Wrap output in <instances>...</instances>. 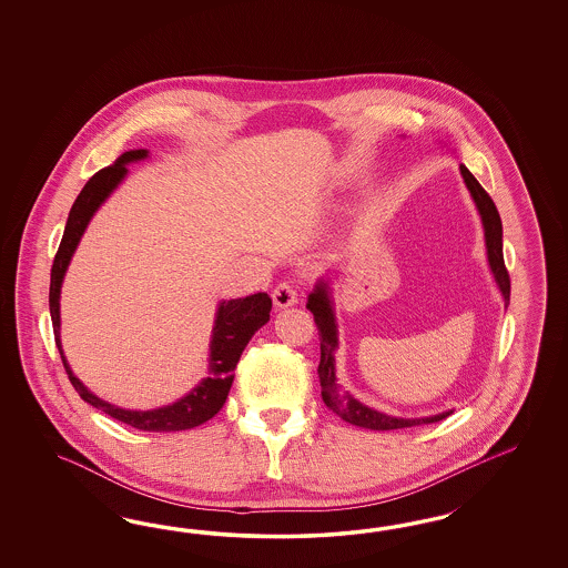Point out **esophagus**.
Listing matches in <instances>:
<instances>
[{
  "mask_svg": "<svg viewBox=\"0 0 568 568\" xmlns=\"http://www.w3.org/2000/svg\"><path fill=\"white\" fill-rule=\"evenodd\" d=\"M273 302L276 308H290L293 304H297V290L292 283H278L273 292Z\"/></svg>",
  "mask_w": 568,
  "mask_h": 568,
  "instance_id": "34e87169",
  "label": "esophagus"
}]
</instances>
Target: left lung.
Here are the masks:
<instances>
[{"label":"left lung","instance_id":"8db88e82","mask_svg":"<svg viewBox=\"0 0 568 568\" xmlns=\"http://www.w3.org/2000/svg\"><path fill=\"white\" fill-rule=\"evenodd\" d=\"M460 172L465 179L466 187L470 191L477 210L481 214L483 229H485V245H487V260L489 268L494 273V278L498 283L499 292L504 295L506 306L510 304V276L504 264V252H501V221L499 212L489 193L483 190L479 181L473 176V172L460 164ZM306 308L314 314V323L318 327L321 335V364H318V377H321V387H323V399L328 408L335 414H339L345 423L356 425L362 429L371 430H394L406 429V427H416V425H429L444 420L447 413L435 414V416H425V418H399V416H389V414L378 413L368 406H364L349 392L342 389V385L335 378V347H337V323L333 314V302H331V292L325 278H321L314 287V292L308 295Z\"/></svg>","mask_w":568,"mask_h":568}]
</instances>
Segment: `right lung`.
Masks as SVG:
<instances>
[{
  "mask_svg": "<svg viewBox=\"0 0 568 568\" xmlns=\"http://www.w3.org/2000/svg\"><path fill=\"white\" fill-rule=\"evenodd\" d=\"M148 158V150H131L112 164L105 166L102 171L95 172L85 183L79 197L70 207L69 221L64 235L60 241V247L55 252L52 266V283H50V314H52L53 337L55 345L60 349V358L67 368L72 387L77 394L91 404L93 408L110 414L112 418L121 420L124 425H131L135 429L158 430V433H171V430L193 429L202 423L210 420L214 414L219 413L224 406V399L229 396V389L235 378V366L240 362L241 352L245 349L252 335L258 331L262 325L268 323L271 318V308L273 300L266 293H254L240 300H229L219 304L216 321L212 328V342H210V371L207 377L202 378L190 394L181 397L171 406H162L155 410H124L116 408L108 402H103L98 396H93L85 385L74 377L70 371L69 362L64 358L62 344H60V290L62 281L67 275L70 258L79 245V241L85 233L87 224L95 210L102 206L108 200V195L119 187L122 179L126 176V164L138 162Z\"/></svg>",
  "mask_w": 568,
  "mask_h": 568,
  "instance_id": "add662e5",
  "label": "right lung"
}]
</instances>
